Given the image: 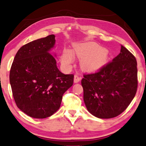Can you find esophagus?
<instances>
[{"instance_id":"obj_1","label":"esophagus","mask_w":146,"mask_h":146,"mask_svg":"<svg viewBox=\"0 0 146 146\" xmlns=\"http://www.w3.org/2000/svg\"><path fill=\"white\" fill-rule=\"evenodd\" d=\"M81 80H82V77H80V76H79L78 75L74 76V83H78Z\"/></svg>"}]
</instances>
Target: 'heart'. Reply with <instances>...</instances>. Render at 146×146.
<instances>
[{"label": "heart", "instance_id": "obj_1", "mask_svg": "<svg viewBox=\"0 0 146 146\" xmlns=\"http://www.w3.org/2000/svg\"><path fill=\"white\" fill-rule=\"evenodd\" d=\"M74 51L79 58L81 59V65L83 68L94 69L104 63L106 55L104 54V49L94 42L78 45ZM73 61L72 53L69 50H64L61 56V61L64 65H69Z\"/></svg>", "mask_w": 146, "mask_h": 146}]
</instances>
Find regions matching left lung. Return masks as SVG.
<instances>
[{
    "instance_id": "obj_1",
    "label": "left lung",
    "mask_w": 146,
    "mask_h": 146,
    "mask_svg": "<svg viewBox=\"0 0 146 146\" xmlns=\"http://www.w3.org/2000/svg\"><path fill=\"white\" fill-rule=\"evenodd\" d=\"M83 77V100L89 113L99 118H114L122 113L135 96L137 60L121 45L120 53L113 61Z\"/></svg>"
}]
</instances>
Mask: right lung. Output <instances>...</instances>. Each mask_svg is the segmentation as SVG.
<instances>
[{"label": "right lung", "mask_w": 146, "mask_h": 146, "mask_svg": "<svg viewBox=\"0 0 146 146\" xmlns=\"http://www.w3.org/2000/svg\"><path fill=\"white\" fill-rule=\"evenodd\" d=\"M54 35L28 42L15 56L9 82L18 108L34 118L52 116L60 107L63 95L74 82L73 74H64L49 53Z\"/></svg>", "instance_id": "1"}]
</instances>
